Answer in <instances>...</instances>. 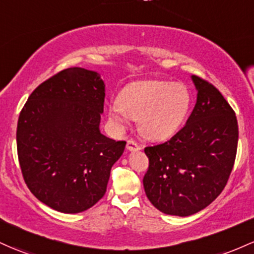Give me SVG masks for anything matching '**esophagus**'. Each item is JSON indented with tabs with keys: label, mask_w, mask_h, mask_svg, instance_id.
<instances>
[{
	"label": "esophagus",
	"mask_w": 254,
	"mask_h": 254,
	"mask_svg": "<svg viewBox=\"0 0 254 254\" xmlns=\"http://www.w3.org/2000/svg\"><path fill=\"white\" fill-rule=\"evenodd\" d=\"M127 149L129 150V152H136V150H141L142 147L138 143H136L135 141L129 140L127 143Z\"/></svg>",
	"instance_id": "1"
}]
</instances>
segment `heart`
<instances>
[{
	"instance_id": "heart-1",
	"label": "heart",
	"mask_w": 254,
	"mask_h": 254,
	"mask_svg": "<svg viewBox=\"0 0 254 254\" xmlns=\"http://www.w3.org/2000/svg\"><path fill=\"white\" fill-rule=\"evenodd\" d=\"M191 96L186 85L165 80H138L122 89L117 104L108 107L110 122L124 129L129 118L137 119L142 135L163 141L175 135L188 117Z\"/></svg>"
}]
</instances>
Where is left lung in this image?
Masks as SVG:
<instances>
[{
	"label": "left lung",
	"mask_w": 254,
	"mask_h": 254,
	"mask_svg": "<svg viewBox=\"0 0 254 254\" xmlns=\"http://www.w3.org/2000/svg\"><path fill=\"white\" fill-rule=\"evenodd\" d=\"M190 78L196 104L186 125L170 141L144 148L149 159L144 191L170 216L187 217L207 207L224 189L236 157L235 112L212 84Z\"/></svg>",
	"instance_id": "8db88e82"
}]
</instances>
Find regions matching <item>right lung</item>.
Here are the masks:
<instances>
[{
	"mask_svg": "<svg viewBox=\"0 0 254 254\" xmlns=\"http://www.w3.org/2000/svg\"><path fill=\"white\" fill-rule=\"evenodd\" d=\"M105 82L100 73L71 67L33 90L21 110L16 147L31 193L53 210L79 213L104 196L125 141L100 131Z\"/></svg>",
	"mask_w": 254,
	"mask_h": 254,
	"instance_id": "1",
	"label": "right lung"
}]
</instances>
